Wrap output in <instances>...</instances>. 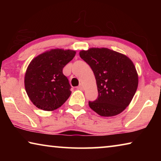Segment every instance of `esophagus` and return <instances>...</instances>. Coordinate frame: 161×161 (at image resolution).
<instances>
[{"mask_svg": "<svg viewBox=\"0 0 161 161\" xmlns=\"http://www.w3.org/2000/svg\"><path fill=\"white\" fill-rule=\"evenodd\" d=\"M77 89H80V90H84V86L82 85V84H80V85H79V86L77 87Z\"/></svg>", "mask_w": 161, "mask_h": 161, "instance_id": "obj_1", "label": "esophagus"}]
</instances>
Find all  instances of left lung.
Masks as SVG:
<instances>
[{
    "instance_id": "left-lung-1",
    "label": "left lung",
    "mask_w": 161,
    "mask_h": 161,
    "mask_svg": "<svg viewBox=\"0 0 161 161\" xmlns=\"http://www.w3.org/2000/svg\"><path fill=\"white\" fill-rule=\"evenodd\" d=\"M80 55L93 71L97 99L89 102L101 116H114L130 104L138 88V75L131 59L124 54L102 47L81 50Z\"/></svg>"
}]
</instances>
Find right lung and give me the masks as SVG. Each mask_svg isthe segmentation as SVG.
Returning a JSON list of instances; mask_svg holds the SVG:
<instances>
[{
    "label": "right lung",
    "instance_id": "right-lung-1",
    "mask_svg": "<svg viewBox=\"0 0 161 161\" xmlns=\"http://www.w3.org/2000/svg\"><path fill=\"white\" fill-rule=\"evenodd\" d=\"M75 54V50L51 49L30 62L24 83L26 93L35 107L52 111L60 107L69 97L71 86L62 69Z\"/></svg>",
    "mask_w": 161,
    "mask_h": 161
}]
</instances>
